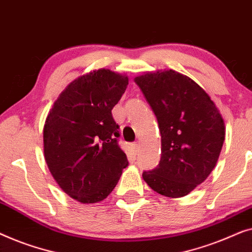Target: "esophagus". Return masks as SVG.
<instances>
[{
  "mask_svg": "<svg viewBox=\"0 0 252 252\" xmlns=\"http://www.w3.org/2000/svg\"><path fill=\"white\" fill-rule=\"evenodd\" d=\"M139 147H140L139 141H138V143H134V144H133V150H134V152H136V153H137L138 151H139Z\"/></svg>",
  "mask_w": 252,
  "mask_h": 252,
  "instance_id": "esophagus-1",
  "label": "esophagus"
}]
</instances>
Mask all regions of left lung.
Segmentation results:
<instances>
[{
  "label": "left lung",
  "instance_id": "obj_1",
  "mask_svg": "<svg viewBox=\"0 0 252 252\" xmlns=\"http://www.w3.org/2000/svg\"><path fill=\"white\" fill-rule=\"evenodd\" d=\"M153 109L161 132V160L143 178L161 195L189 194L217 164L225 123L210 95L190 77L173 69L133 79Z\"/></svg>",
  "mask_w": 252,
  "mask_h": 252
}]
</instances>
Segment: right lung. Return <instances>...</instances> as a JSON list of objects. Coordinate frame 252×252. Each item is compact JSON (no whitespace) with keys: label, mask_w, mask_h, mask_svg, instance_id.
<instances>
[{"label":"right lung","mask_w":252,"mask_h":252,"mask_svg":"<svg viewBox=\"0 0 252 252\" xmlns=\"http://www.w3.org/2000/svg\"><path fill=\"white\" fill-rule=\"evenodd\" d=\"M127 83L126 74L91 70L67 84L45 119L49 171L67 195L83 204L104 201L127 165L112 116Z\"/></svg>","instance_id":"right-lung-1"}]
</instances>
